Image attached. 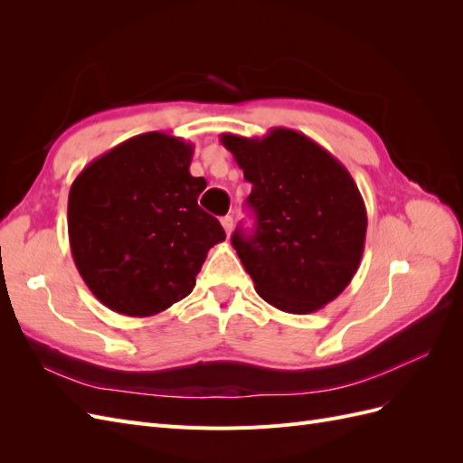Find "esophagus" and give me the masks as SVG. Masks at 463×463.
<instances>
[{
	"label": "esophagus",
	"instance_id": "obj_1",
	"mask_svg": "<svg viewBox=\"0 0 463 463\" xmlns=\"http://www.w3.org/2000/svg\"><path fill=\"white\" fill-rule=\"evenodd\" d=\"M222 226H223V230H226V233L230 235L232 230H233V218L232 216H223L222 218Z\"/></svg>",
	"mask_w": 463,
	"mask_h": 463
}]
</instances>
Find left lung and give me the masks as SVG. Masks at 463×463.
Returning a JSON list of instances; mask_svg holds the SVG:
<instances>
[{
	"mask_svg": "<svg viewBox=\"0 0 463 463\" xmlns=\"http://www.w3.org/2000/svg\"><path fill=\"white\" fill-rule=\"evenodd\" d=\"M220 138L253 185L255 232L235 230L232 245L257 293L286 313L322 309L352 282L365 249L367 210L354 177L293 129Z\"/></svg>",
	"mask_w": 463,
	"mask_h": 463,
	"instance_id": "obj_1",
	"label": "left lung"
}]
</instances>
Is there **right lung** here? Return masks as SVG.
Instances as JSON below:
<instances>
[{
    "label": "right lung",
    "instance_id": "1",
    "mask_svg": "<svg viewBox=\"0 0 463 463\" xmlns=\"http://www.w3.org/2000/svg\"><path fill=\"white\" fill-rule=\"evenodd\" d=\"M193 145L143 133L92 160L67 203L69 245L94 298L128 317H152L187 298L210 247L226 240L197 204Z\"/></svg>",
    "mask_w": 463,
    "mask_h": 463
}]
</instances>
